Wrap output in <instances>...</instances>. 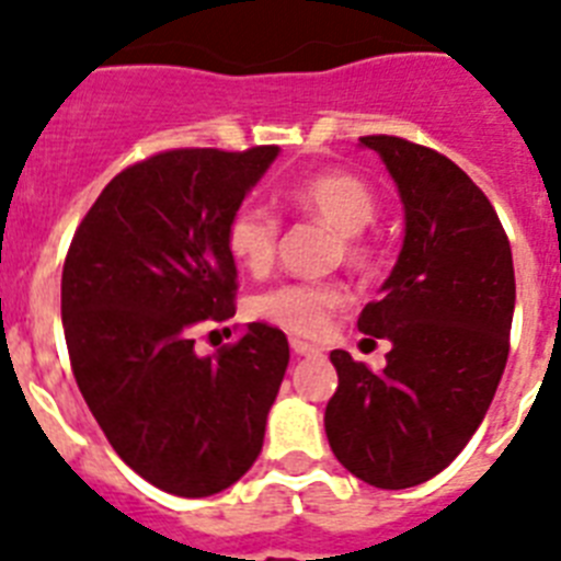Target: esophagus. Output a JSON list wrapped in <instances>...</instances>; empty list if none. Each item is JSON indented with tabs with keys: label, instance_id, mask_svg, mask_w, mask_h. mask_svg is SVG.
Segmentation results:
<instances>
[{
	"label": "esophagus",
	"instance_id": "1",
	"mask_svg": "<svg viewBox=\"0 0 561 561\" xmlns=\"http://www.w3.org/2000/svg\"><path fill=\"white\" fill-rule=\"evenodd\" d=\"M291 353L300 355V358H318L321 355V346L309 344V341H300V337H291Z\"/></svg>",
	"mask_w": 561,
	"mask_h": 561
}]
</instances>
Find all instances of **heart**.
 <instances>
[{
    "instance_id": "heart-1",
    "label": "heart",
    "mask_w": 561,
    "mask_h": 561,
    "mask_svg": "<svg viewBox=\"0 0 561 561\" xmlns=\"http://www.w3.org/2000/svg\"><path fill=\"white\" fill-rule=\"evenodd\" d=\"M291 206L341 234V252L350 266H367L373 249L360 231L375 220L373 188L350 171H321L286 194ZM226 249L249 275L270 272L277 254L280 224L261 203H240L226 220ZM346 291L330 280H286L252 298V314L295 335H321L330 314L344 307Z\"/></svg>"
}]
</instances>
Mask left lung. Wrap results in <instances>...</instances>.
<instances>
[{
  "label": "left lung",
  "instance_id": "obj_1",
  "mask_svg": "<svg viewBox=\"0 0 561 561\" xmlns=\"http://www.w3.org/2000/svg\"><path fill=\"white\" fill-rule=\"evenodd\" d=\"M360 146L378 151L404 203L398 261L358 318L392 350L381 373L332 350L323 427L350 473L404 490L442 473L488 413L511 353L516 277L499 215L453 160L387 134Z\"/></svg>",
  "mask_w": 561,
  "mask_h": 561
}]
</instances>
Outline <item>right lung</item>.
Segmentation results:
<instances>
[{"mask_svg":"<svg viewBox=\"0 0 561 561\" xmlns=\"http://www.w3.org/2000/svg\"><path fill=\"white\" fill-rule=\"evenodd\" d=\"M280 148H174L96 197L62 270V327L88 410L134 473L174 496H215L261 456L289 341L249 323L194 353V330L234 314L226 220Z\"/></svg>","mask_w":561,"mask_h":561,"instance_id":"1","label":"right lung"}]
</instances>
